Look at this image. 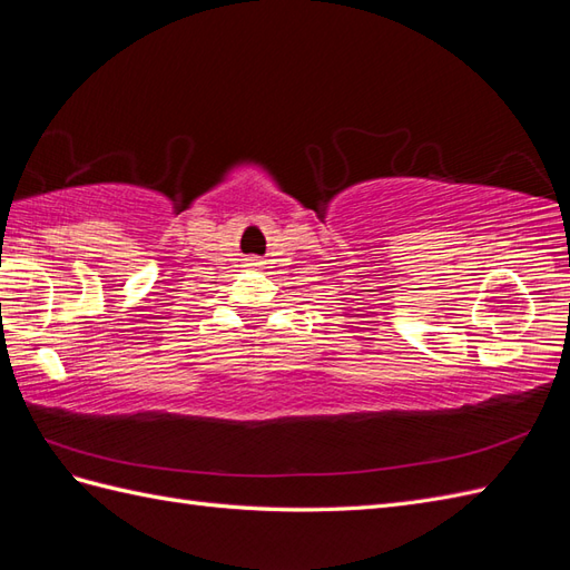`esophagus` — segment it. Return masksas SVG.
<instances>
[{"label": "esophagus", "instance_id": "obj_1", "mask_svg": "<svg viewBox=\"0 0 570 570\" xmlns=\"http://www.w3.org/2000/svg\"><path fill=\"white\" fill-rule=\"evenodd\" d=\"M259 264H262V262H259L257 257H249V259H247V267H259Z\"/></svg>", "mask_w": 570, "mask_h": 570}]
</instances>
